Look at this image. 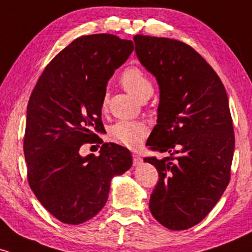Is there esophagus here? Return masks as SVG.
Segmentation results:
<instances>
[{
    "label": "esophagus",
    "instance_id": "34e87169",
    "mask_svg": "<svg viewBox=\"0 0 252 252\" xmlns=\"http://www.w3.org/2000/svg\"><path fill=\"white\" fill-rule=\"evenodd\" d=\"M132 161H134V164H140L142 162V158L137 153H132Z\"/></svg>",
    "mask_w": 252,
    "mask_h": 252
}]
</instances>
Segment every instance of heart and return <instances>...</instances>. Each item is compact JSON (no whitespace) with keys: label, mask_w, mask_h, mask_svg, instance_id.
<instances>
[{"label":"heart","mask_w":252,"mask_h":252,"mask_svg":"<svg viewBox=\"0 0 252 252\" xmlns=\"http://www.w3.org/2000/svg\"><path fill=\"white\" fill-rule=\"evenodd\" d=\"M120 80L126 91H128L137 99L141 100L144 97L152 94V82L141 68L135 67V66L126 67L123 71ZM108 103V96L105 94L102 99V110H106ZM109 135L114 142L122 144L124 147H129V148H134L142 142L143 138L148 135V126L138 121H120L110 128Z\"/></svg>","instance_id":"1"}]
</instances>
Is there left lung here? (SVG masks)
<instances>
[{
	"label": "left lung",
	"mask_w": 252,
	"mask_h": 252,
	"mask_svg": "<svg viewBox=\"0 0 252 252\" xmlns=\"http://www.w3.org/2000/svg\"><path fill=\"white\" fill-rule=\"evenodd\" d=\"M136 54L160 86L158 124L146 146L167 156L154 164L150 194L154 218L169 230L199 224L216 206L231 178L235 134L220 78L187 43L137 34Z\"/></svg>",
	"instance_id": "1"
}]
</instances>
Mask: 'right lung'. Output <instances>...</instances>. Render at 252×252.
<instances>
[{
	"label": "right lung",
	"instance_id": "obj_1",
	"mask_svg": "<svg viewBox=\"0 0 252 252\" xmlns=\"http://www.w3.org/2000/svg\"><path fill=\"white\" fill-rule=\"evenodd\" d=\"M134 51L112 34L77 37L45 67L32 91L24 137L27 180L37 200L65 224L94 218L108 200L112 176L132 164L130 152L103 143L102 99L106 84ZM86 143L98 157H80Z\"/></svg>",
	"mask_w": 252,
	"mask_h": 252
}]
</instances>
